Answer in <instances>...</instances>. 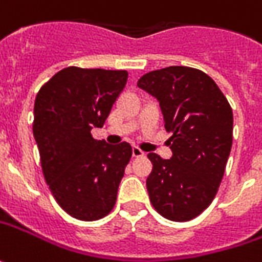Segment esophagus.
Returning <instances> with one entry per match:
<instances>
[{
	"instance_id": "34e87169",
	"label": "esophagus",
	"mask_w": 262,
	"mask_h": 262,
	"mask_svg": "<svg viewBox=\"0 0 262 262\" xmlns=\"http://www.w3.org/2000/svg\"><path fill=\"white\" fill-rule=\"evenodd\" d=\"M132 155H133L135 158H139V157H143V155H145V152L140 150L139 148H136V146H133V149H132Z\"/></svg>"
}]
</instances>
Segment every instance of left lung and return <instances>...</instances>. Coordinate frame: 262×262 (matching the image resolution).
<instances>
[{
  "mask_svg": "<svg viewBox=\"0 0 262 262\" xmlns=\"http://www.w3.org/2000/svg\"><path fill=\"white\" fill-rule=\"evenodd\" d=\"M140 90L158 100L172 157L150 152L146 178L150 203L165 219L187 222L209 207L221 184L232 148L233 114L207 74L168 67L145 74Z\"/></svg>",
  "mask_w": 262,
  "mask_h": 262,
  "instance_id": "obj_1",
  "label": "left lung"
}]
</instances>
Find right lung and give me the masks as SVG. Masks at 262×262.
Wrapping results in <instances>:
<instances>
[{
    "instance_id": "1",
    "label": "right lung",
    "mask_w": 262,
    "mask_h": 262,
    "mask_svg": "<svg viewBox=\"0 0 262 262\" xmlns=\"http://www.w3.org/2000/svg\"><path fill=\"white\" fill-rule=\"evenodd\" d=\"M127 81L126 71H59L34 101L33 135L41 169L58 204L79 221H98L114 207L119 184L132 157L126 142L95 140Z\"/></svg>"
}]
</instances>
